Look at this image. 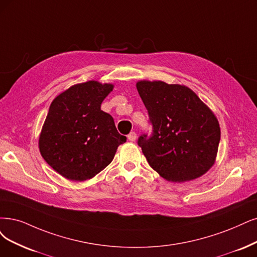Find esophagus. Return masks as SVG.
Wrapping results in <instances>:
<instances>
[{
  "mask_svg": "<svg viewBox=\"0 0 257 257\" xmlns=\"http://www.w3.org/2000/svg\"><path fill=\"white\" fill-rule=\"evenodd\" d=\"M128 140L130 141V142H135L136 140H137V134L135 131H131L130 134L128 135Z\"/></svg>",
  "mask_w": 257,
  "mask_h": 257,
  "instance_id": "esophagus-1",
  "label": "esophagus"
}]
</instances>
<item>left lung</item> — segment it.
<instances>
[{
	"label": "left lung",
	"instance_id": "left-lung-1",
	"mask_svg": "<svg viewBox=\"0 0 257 257\" xmlns=\"http://www.w3.org/2000/svg\"><path fill=\"white\" fill-rule=\"evenodd\" d=\"M151 134L139 137L147 162L168 181L186 182L205 174L217 155L219 123L187 87L163 81H139Z\"/></svg>",
	"mask_w": 257,
	"mask_h": 257
}]
</instances>
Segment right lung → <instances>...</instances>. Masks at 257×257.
<instances>
[{
    "mask_svg": "<svg viewBox=\"0 0 257 257\" xmlns=\"http://www.w3.org/2000/svg\"><path fill=\"white\" fill-rule=\"evenodd\" d=\"M112 84L87 81L71 87L51 103L39 139L40 153L57 173L73 181L97 175L127 138L100 110Z\"/></svg>",
    "mask_w": 257,
    "mask_h": 257,
    "instance_id": "1",
    "label": "right lung"
}]
</instances>
